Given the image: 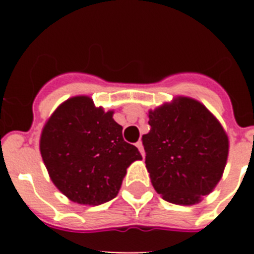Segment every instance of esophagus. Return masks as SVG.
<instances>
[{
    "mask_svg": "<svg viewBox=\"0 0 254 254\" xmlns=\"http://www.w3.org/2000/svg\"><path fill=\"white\" fill-rule=\"evenodd\" d=\"M136 146H137V149H138V150H140L141 155H142V156H145V151H143V146H142V142H141V141H137V142H136Z\"/></svg>",
    "mask_w": 254,
    "mask_h": 254,
    "instance_id": "esophagus-1",
    "label": "esophagus"
}]
</instances>
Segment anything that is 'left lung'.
Instances as JSON below:
<instances>
[{
  "label": "left lung",
  "mask_w": 254,
  "mask_h": 254,
  "mask_svg": "<svg viewBox=\"0 0 254 254\" xmlns=\"http://www.w3.org/2000/svg\"><path fill=\"white\" fill-rule=\"evenodd\" d=\"M142 136L147 172L155 190L176 205H194L223 177L228 134L203 104L178 96L149 112Z\"/></svg>",
  "instance_id": "1"
}]
</instances>
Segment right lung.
Segmentation results:
<instances>
[{
  "mask_svg": "<svg viewBox=\"0 0 254 254\" xmlns=\"http://www.w3.org/2000/svg\"><path fill=\"white\" fill-rule=\"evenodd\" d=\"M113 111L73 96L53 112L40 136V154L56 187L72 202L102 205L118 194L127 168L141 160L126 142Z\"/></svg>",
  "mask_w": 254,
  "mask_h": 254,
  "instance_id": "obj_1",
  "label": "right lung"
}]
</instances>
